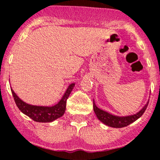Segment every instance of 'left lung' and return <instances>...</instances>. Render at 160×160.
<instances>
[{"mask_svg":"<svg viewBox=\"0 0 160 160\" xmlns=\"http://www.w3.org/2000/svg\"><path fill=\"white\" fill-rule=\"evenodd\" d=\"M148 104V100L143 106L142 108L137 113L133 114V115H125V116H119V115H112L106 111L99 108L94 103L93 100V111L97 118L104 125L110 127H113V128H122V127H127L130 124L133 123V122L136 121L137 119H138L145 112Z\"/></svg>","mask_w":160,"mask_h":160,"instance_id":"8db88e82","label":"left lung"}]
</instances>
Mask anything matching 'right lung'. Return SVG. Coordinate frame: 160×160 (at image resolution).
<instances>
[{"label":"right lung","mask_w":160,"mask_h":160,"mask_svg":"<svg viewBox=\"0 0 160 160\" xmlns=\"http://www.w3.org/2000/svg\"><path fill=\"white\" fill-rule=\"evenodd\" d=\"M74 86L75 83L70 84L60 101L52 106L33 105L27 104L18 97L12 89H11V90L12 92L16 105L24 115L30 117L33 121L38 122H51L63 115L66 110L67 100Z\"/></svg>","instance_id":"obj_1"}]
</instances>
